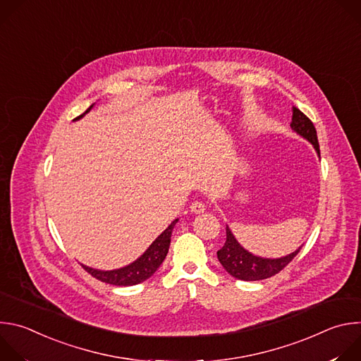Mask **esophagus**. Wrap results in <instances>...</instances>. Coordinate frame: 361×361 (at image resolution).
<instances>
[{"mask_svg": "<svg viewBox=\"0 0 361 361\" xmlns=\"http://www.w3.org/2000/svg\"><path fill=\"white\" fill-rule=\"evenodd\" d=\"M204 210H205L204 204H201V202H198V201H195V202H192V204L190 205V212H191L192 214H201V213H204Z\"/></svg>", "mask_w": 361, "mask_h": 361, "instance_id": "esophagus-1", "label": "esophagus"}]
</instances>
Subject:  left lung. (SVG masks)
Masks as SVG:
<instances>
[{
  "mask_svg": "<svg viewBox=\"0 0 361 361\" xmlns=\"http://www.w3.org/2000/svg\"><path fill=\"white\" fill-rule=\"evenodd\" d=\"M293 117H291V130L307 140L313 145L316 149L317 156L320 159V147H319V140H317V131L313 126V123L308 120L298 109L293 107ZM226 233H227V240L224 245L217 251L219 262L224 267V270L233 276L237 280L243 281H257V280H264L269 279L279 271H281L298 254L301 245L283 257H279V259H267V257H260L250 252L245 250L235 238L233 234L231 228L226 226Z\"/></svg>",
  "mask_w": 361,
  "mask_h": 361,
  "instance_id": "8db88e82",
  "label": "left lung"
}]
</instances>
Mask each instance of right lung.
Here are the masks:
<instances>
[{
    "label": "right lung",
    "mask_w": 361,
    "mask_h": 361,
    "mask_svg": "<svg viewBox=\"0 0 361 361\" xmlns=\"http://www.w3.org/2000/svg\"><path fill=\"white\" fill-rule=\"evenodd\" d=\"M92 107H94V104L90 106V109L84 114L77 117L74 121L81 120L85 114H88L91 111ZM177 221H178V219H176L156 240H154L149 244V247L138 257L137 260H134L133 263H130L124 267L114 269V270H98V269L84 266V264H81V266L92 277L104 281V283L113 284V286H124L126 287V286L140 284V283L145 281L147 279H149L163 264L166 255L169 252V248H170L171 234H173V230H174Z\"/></svg>",
    "instance_id": "1"
}]
</instances>
